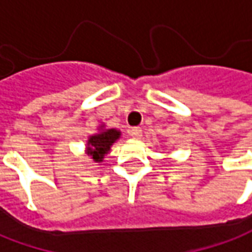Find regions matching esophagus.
Returning a JSON list of instances; mask_svg holds the SVG:
<instances>
[{"instance_id":"1","label":"esophagus","mask_w":252,"mask_h":252,"mask_svg":"<svg viewBox=\"0 0 252 252\" xmlns=\"http://www.w3.org/2000/svg\"><path fill=\"white\" fill-rule=\"evenodd\" d=\"M129 133H131V136H132L133 139H140V138H142V129H140L139 126H133V128H131Z\"/></svg>"}]
</instances>
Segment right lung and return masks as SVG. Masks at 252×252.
<instances>
[{"instance_id":"add662e5","label":"right lung","mask_w":252,"mask_h":252,"mask_svg":"<svg viewBox=\"0 0 252 252\" xmlns=\"http://www.w3.org/2000/svg\"><path fill=\"white\" fill-rule=\"evenodd\" d=\"M120 138V131L117 129H102L100 132L92 135L88 139L87 153L94 158L95 162H100L103 160L104 155L109 153L110 146Z\"/></svg>"}]
</instances>
